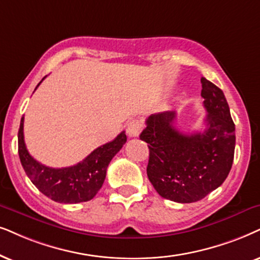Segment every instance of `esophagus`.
<instances>
[{"mask_svg":"<svg viewBox=\"0 0 260 260\" xmlns=\"http://www.w3.org/2000/svg\"><path fill=\"white\" fill-rule=\"evenodd\" d=\"M141 129H143V123L139 120H133L128 123L127 126V134L131 138H136L140 134Z\"/></svg>","mask_w":260,"mask_h":260,"instance_id":"obj_1","label":"esophagus"}]
</instances>
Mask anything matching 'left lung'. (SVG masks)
I'll use <instances>...</instances> for the list:
<instances>
[{"mask_svg": "<svg viewBox=\"0 0 260 260\" xmlns=\"http://www.w3.org/2000/svg\"><path fill=\"white\" fill-rule=\"evenodd\" d=\"M208 111L205 129L183 134L176 129L174 111L153 114L140 139L149 146L147 177L157 193L176 203L202 200L224 182L235 150V124L221 88L202 78Z\"/></svg>", "mask_w": 260, "mask_h": 260, "instance_id": "left-lung-1", "label": "left lung"}]
</instances>
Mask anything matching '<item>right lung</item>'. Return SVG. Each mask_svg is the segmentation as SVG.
Wrapping results in <instances>:
<instances>
[{
  "mask_svg": "<svg viewBox=\"0 0 260 260\" xmlns=\"http://www.w3.org/2000/svg\"><path fill=\"white\" fill-rule=\"evenodd\" d=\"M126 141V134L121 132L114 140L97 147L75 166L50 168L36 160L26 149L24 116L21 117L18 133L19 157L26 175L43 194L62 204H78L93 198L106 180L110 160L122 149Z\"/></svg>",
  "mask_w": 260,
  "mask_h": 260,
  "instance_id": "right-lung-1",
  "label": "right lung"
}]
</instances>
